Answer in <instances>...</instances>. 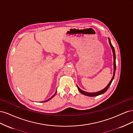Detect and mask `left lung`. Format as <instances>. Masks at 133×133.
<instances>
[{
    "mask_svg": "<svg viewBox=\"0 0 133 133\" xmlns=\"http://www.w3.org/2000/svg\"><path fill=\"white\" fill-rule=\"evenodd\" d=\"M108 40H109V43L110 44V46L111 48L112 51V54H113V58H114V71H113V75H112V77L111 79V80L110 81V82L109 83V84L107 85V86L105 88H104L103 89L100 90L99 91L97 92H87V91H84L83 90H82V89H80L79 87L76 85L78 88V89L79 90V91L81 92L82 94H83V95H85L86 96H98L99 95H101L104 94V92H105L107 91V90L108 89V88H109V87L110 86L112 82V80L114 79V76H115V70H116V62H115V59H116V57H115V50H114V48L113 47V46L112 45V44L110 42V39L108 38Z\"/></svg>",
    "mask_w": 133,
    "mask_h": 133,
    "instance_id": "left-lung-1",
    "label": "left lung"
}]
</instances>
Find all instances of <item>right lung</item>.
I'll return each instance as SVG.
<instances>
[{
  "instance_id": "add662e5",
  "label": "right lung",
  "mask_w": 133,
  "mask_h": 133,
  "mask_svg": "<svg viewBox=\"0 0 133 133\" xmlns=\"http://www.w3.org/2000/svg\"><path fill=\"white\" fill-rule=\"evenodd\" d=\"M56 93H57V91H56V92H55V94H54V95H53V96H52L51 98H50L49 99H48V100H45V101H44V102H42V103H43V102H48V101H49V100H50L51 99H52V98H53L54 97V96L55 95Z\"/></svg>"
}]
</instances>
